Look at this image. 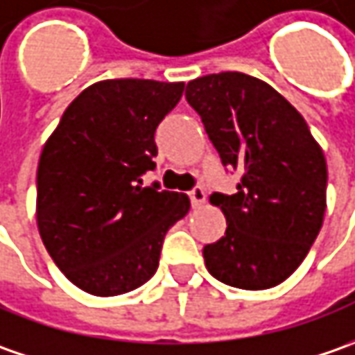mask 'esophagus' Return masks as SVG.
I'll use <instances>...</instances> for the list:
<instances>
[{
	"mask_svg": "<svg viewBox=\"0 0 355 355\" xmlns=\"http://www.w3.org/2000/svg\"><path fill=\"white\" fill-rule=\"evenodd\" d=\"M189 196H190V202H192V206H194V208H198V206H202V204L206 202V192H204V189H202V187H194V189L189 192Z\"/></svg>",
	"mask_w": 355,
	"mask_h": 355,
	"instance_id": "esophagus-1",
	"label": "esophagus"
}]
</instances>
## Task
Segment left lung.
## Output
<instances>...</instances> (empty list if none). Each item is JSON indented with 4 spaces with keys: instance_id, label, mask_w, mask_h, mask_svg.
<instances>
[{
    "instance_id": "1",
    "label": "left lung",
    "mask_w": 355,
    "mask_h": 355,
    "mask_svg": "<svg viewBox=\"0 0 355 355\" xmlns=\"http://www.w3.org/2000/svg\"><path fill=\"white\" fill-rule=\"evenodd\" d=\"M187 102L227 168L243 177L236 194L210 200L226 234L204 245L210 275L261 291L283 283L314 243L326 212L328 168L304 117L263 80L220 72L187 84Z\"/></svg>"
}]
</instances>
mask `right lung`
<instances>
[{
    "mask_svg": "<svg viewBox=\"0 0 355 355\" xmlns=\"http://www.w3.org/2000/svg\"><path fill=\"white\" fill-rule=\"evenodd\" d=\"M184 82L119 78L88 86L44 143L37 168V224L68 281L116 297L155 275L187 194L141 187L155 171V131Z\"/></svg>",
    "mask_w": 355,
    "mask_h": 355,
    "instance_id": "add662e5",
    "label": "right lung"
}]
</instances>
